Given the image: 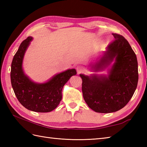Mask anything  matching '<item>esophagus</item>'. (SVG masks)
<instances>
[{"mask_svg": "<svg viewBox=\"0 0 147 147\" xmlns=\"http://www.w3.org/2000/svg\"><path fill=\"white\" fill-rule=\"evenodd\" d=\"M85 67L82 65H78V66H77L76 67V71L78 72V73H83V72L85 71Z\"/></svg>", "mask_w": 147, "mask_h": 147, "instance_id": "34e87169", "label": "esophagus"}]
</instances>
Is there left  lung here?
<instances>
[{
    "mask_svg": "<svg viewBox=\"0 0 147 147\" xmlns=\"http://www.w3.org/2000/svg\"><path fill=\"white\" fill-rule=\"evenodd\" d=\"M114 40L100 61L94 65L97 71L115 58L109 76L89 78L80 74L82 92L88 107L96 112L111 113L123 108L131 98L138 85V61L127 40L113 33Z\"/></svg>",
    "mask_w": 147,
    "mask_h": 147,
    "instance_id": "8db88e82",
    "label": "left lung"
}]
</instances>
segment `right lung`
Wrapping results in <instances>:
<instances>
[{
	"mask_svg": "<svg viewBox=\"0 0 147 147\" xmlns=\"http://www.w3.org/2000/svg\"><path fill=\"white\" fill-rule=\"evenodd\" d=\"M32 36L20 44L11 64V81L14 92L21 104L28 110L48 112L54 110L62 99V90L72 76L76 75L74 69H68L53 77L48 82L36 84L29 80L23 71V56Z\"/></svg>",
	"mask_w": 147,
	"mask_h": 147,
	"instance_id": "1",
	"label": "right lung"
}]
</instances>
